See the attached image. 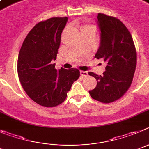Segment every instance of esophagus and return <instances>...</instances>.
Segmentation results:
<instances>
[{"label": "esophagus", "mask_w": 149, "mask_h": 149, "mask_svg": "<svg viewBox=\"0 0 149 149\" xmlns=\"http://www.w3.org/2000/svg\"><path fill=\"white\" fill-rule=\"evenodd\" d=\"M80 74H81V76H83V77H84V76H87L88 75V73L87 71H80Z\"/></svg>", "instance_id": "34e87169"}]
</instances>
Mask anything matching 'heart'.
<instances>
[{"label": "heart", "instance_id": "1", "mask_svg": "<svg viewBox=\"0 0 149 149\" xmlns=\"http://www.w3.org/2000/svg\"><path fill=\"white\" fill-rule=\"evenodd\" d=\"M83 27H86V28H94V26H89V25H87V26H84Z\"/></svg>", "mask_w": 149, "mask_h": 149}]
</instances>
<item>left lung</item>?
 Masks as SVG:
<instances>
[{
    "label": "left lung",
    "instance_id": "left-lung-1",
    "mask_svg": "<svg viewBox=\"0 0 149 149\" xmlns=\"http://www.w3.org/2000/svg\"><path fill=\"white\" fill-rule=\"evenodd\" d=\"M100 46L95 58L106 62L102 76L90 72L97 81L96 87L89 91L95 100L111 103L119 100L131 86L136 65V52L133 38L121 21L99 13Z\"/></svg>",
    "mask_w": 149,
    "mask_h": 149
}]
</instances>
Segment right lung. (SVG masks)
Listing matches in <instances>:
<instances>
[{"mask_svg": "<svg viewBox=\"0 0 149 149\" xmlns=\"http://www.w3.org/2000/svg\"><path fill=\"white\" fill-rule=\"evenodd\" d=\"M68 20L56 17L38 23L26 36L18 54L17 68L21 86L41 106L50 108L62 103L80 76L78 69L56 70L51 63L56 59Z\"/></svg>", "mask_w": 149, "mask_h": 149, "instance_id": "add662e5", "label": "right lung"}]
</instances>
